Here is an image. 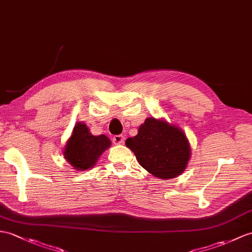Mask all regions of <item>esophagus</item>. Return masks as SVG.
Segmentation results:
<instances>
[{
  "label": "esophagus",
  "mask_w": 252,
  "mask_h": 252,
  "mask_svg": "<svg viewBox=\"0 0 252 252\" xmlns=\"http://www.w3.org/2000/svg\"><path fill=\"white\" fill-rule=\"evenodd\" d=\"M125 136L124 135H115L113 137V140L115 144H124L125 143Z\"/></svg>",
  "instance_id": "34e87169"
}]
</instances>
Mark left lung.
Masks as SVG:
<instances>
[{
    "label": "left lung",
    "instance_id": "left-lung-1",
    "mask_svg": "<svg viewBox=\"0 0 252 252\" xmlns=\"http://www.w3.org/2000/svg\"><path fill=\"white\" fill-rule=\"evenodd\" d=\"M138 163L154 176L174 178L185 171L191 150L184 132L167 122L147 118L136 136L126 140Z\"/></svg>",
    "mask_w": 252,
    "mask_h": 252
}]
</instances>
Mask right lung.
<instances>
[{
  "label": "right lung",
  "instance_id": "1",
  "mask_svg": "<svg viewBox=\"0 0 252 252\" xmlns=\"http://www.w3.org/2000/svg\"><path fill=\"white\" fill-rule=\"evenodd\" d=\"M109 146L110 140L106 136L92 135L85 124L78 122L66 144L64 156L73 167L85 171L95 164L98 157Z\"/></svg>",
  "mask_w": 252,
  "mask_h": 252
}]
</instances>
